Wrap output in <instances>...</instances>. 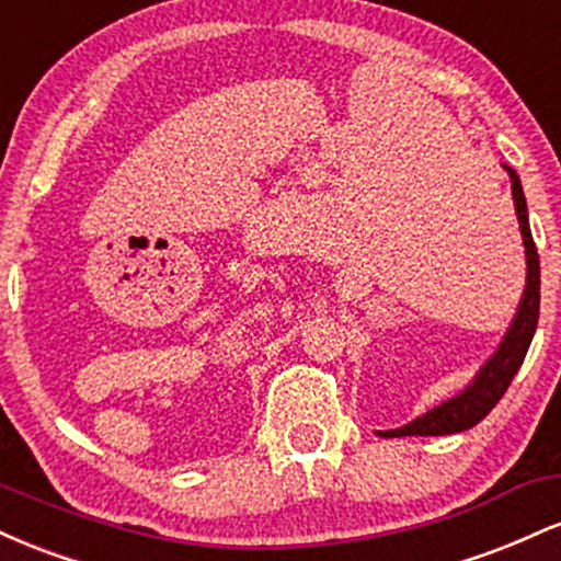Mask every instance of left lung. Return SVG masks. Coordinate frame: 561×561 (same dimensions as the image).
Returning <instances> with one entry per match:
<instances>
[{"instance_id":"1","label":"left lung","mask_w":561,"mask_h":561,"mask_svg":"<svg viewBox=\"0 0 561 561\" xmlns=\"http://www.w3.org/2000/svg\"><path fill=\"white\" fill-rule=\"evenodd\" d=\"M508 179H512V195H514V210L519 218V231H523L525 242V261H527V279H525V293L519 300L514 321L508 324V330L501 340V345L495 347V353L482 364V369L474 375L472 382L467 385L459 396L448 398L446 403L435 405L427 414L416 416L414 422H409L405 427L398 430H385L379 433L382 437H403V435H454L465 433V430L474 427V424L485 420L491 414L495 403L504 398L508 385H512L514 375L523 366L527 347L533 343V334L538 327V311H540V263H538V250L533 242L530 224H527V203L523 184H519L517 171L512 165H504Z\"/></svg>"}]
</instances>
